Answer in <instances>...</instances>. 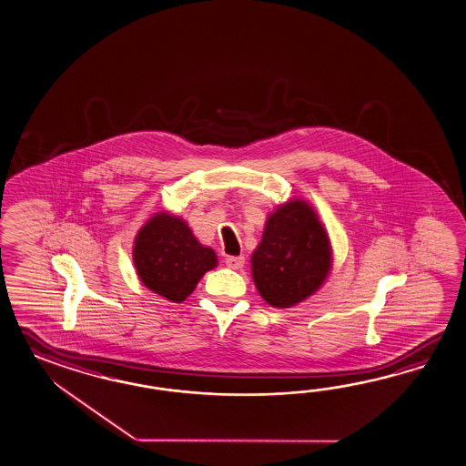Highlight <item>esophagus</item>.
<instances>
[{"label": "esophagus", "mask_w": 466, "mask_h": 466, "mask_svg": "<svg viewBox=\"0 0 466 466\" xmlns=\"http://www.w3.org/2000/svg\"><path fill=\"white\" fill-rule=\"evenodd\" d=\"M226 264L230 269H240L244 266V258L242 256H228Z\"/></svg>", "instance_id": "obj_1"}]
</instances>
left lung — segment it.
<instances>
[{"mask_svg": "<svg viewBox=\"0 0 466 466\" xmlns=\"http://www.w3.org/2000/svg\"><path fill=\"white\" fill-rule=\"evenodd\" d=\"M329 236L315 210L301 200L281 205L268 218L252 254V278L262 298L288 308L313 295L329 271Z\"/></svg>", "mask_w": 466, "mask_h": 466, "instance_id": "8db88e82", "label": "left lung"}]
</instances>
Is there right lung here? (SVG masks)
<instances>
[{"label":"right lung","instance_id":"1","mask_svg":"<svg viewBox=\"0 0 466 466\" xmlns=\"http://www.w3.org/2000/svg\"><path fill=\"white\" fill-rule=\"evenodd\" d=\"M135 266L143 284L173 303H182L200 278L216 268V252L204 248L178 217L157 214L139 230Z\"/></svg>","mask_w":466,"mask_h":466}]
</instances>
